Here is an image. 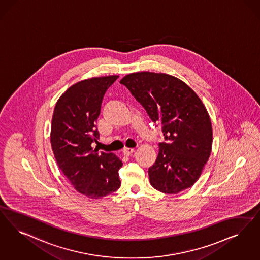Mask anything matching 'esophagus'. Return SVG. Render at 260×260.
Segmentation results:
<instances>
[{
  "label": "esophagus",
  "instance_id": "obj_1",
  "mask_svg": "<svg viewBox=\"0 0 260 260\" xmlns=\"http://www.w3.org/2000/svg\"><path fill=\"white\" fill-rule=\"evenodd\" d=\"M134 152H135V149H133V148H125V149L123 150V154H124L125 156H131Z\"/></svg>",
  "mask_w": 260,
  "mask_h": 260
}]
</instances>
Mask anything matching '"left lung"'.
<instances>
[{
	"label": "left lung",
	"mask_w": 260,
	"mask_h": 260,
	"mask_svg": "<svg viewBox=\"0 0 260 260\" xmlns=\"http://www.w3.org/2000/svg\"><path fill=\"white\" fill-rule=\"evenodd\" d=\"M120 83L160 125L165 136L148 170L151 185L169 194L191 187L207 162L213 142L211 120L201 100L185 82L166 73H131Z\"/></svg>",
	"instance_id": "8db88e82"
}]
</instances>
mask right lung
Segmentation results:
<instances>
[{
	"instance_id": "add662e5",
	"label": "right lung",
	"mask_w": 260,
	"mask_h": 260,
	"mask_svg": "<svg viewBox=\"0 0 260 260\" xmlns=\"http://www.w3.org/2000/svg\"><path fill=\"white\" fill-rule=\"evenodd\" d=\"M118 77L74 84L58 100L53 113L50 140L57 165L77 191L92 199L109 196L121 186L118 171L123 162L113 153L93 148L100 139L95 122L104 93Z\"/></svg>"
}]
</instances>
